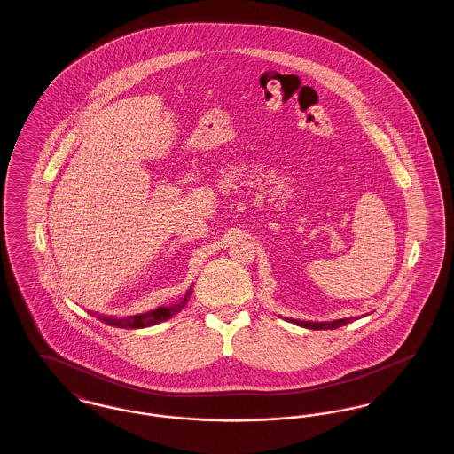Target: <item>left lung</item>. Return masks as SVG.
<instances>
[{
  "label": "left lung",
  "instance_id": "left-lung-1",
  "mask_svg": "<svg viewBox=\"0 0 454 454\" xmlns=\"http://www.w3.org/2000/svg\"><path fill=\"white\" fill-rule=\"evenodd\" d=\"M352 320H356V318H344V320H333V322H300V320H289V322L304 326V328H311V330H325V328L333 330L342 325L350 324Z\"/></svg>",
  "mask_w": 454,
  "mask_h": 454
}]
</instances>
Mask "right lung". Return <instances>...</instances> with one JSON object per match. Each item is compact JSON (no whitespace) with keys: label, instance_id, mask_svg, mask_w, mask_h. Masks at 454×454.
I'll return each instance as SVG.
<instances>
[{"label":"right lung","instance_id":"obj_1","mask_svg":"<svg viewBox=\"0 0 454 454\" xmlns=\"http://www.w3.org/2000/svg\"><path fill=\"white\" fill-rule=\"evenodd\" d=\"M192 294V286L187 291V294L180 300V301L170 304V306H161L156 308L148 313H141L136 317H129V318H108V317H98L100 322L110 325V326H119V328H145V326H152V325L161 324L168 318H172L173 315H176L178 311H182V308L187 304L191 300Z\"/></svg>","mask_w":454,"mask_h":454}]
</instances>
